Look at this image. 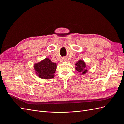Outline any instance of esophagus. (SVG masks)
Segmentation results:
<instances>
[{
    "label": "esophagus",
    "mask_w": 124,
    "mask_h": 124,
    "mask_svg": "<svg viewBox=\"0 0 124 124\" xmlns=\"http://www.w3.org/2000/svg\"><path fill=\"white\" fill-rule=\"evenodd\" d=\"M62 59H63V61H67V58L66 57H63Z\"/></svg>",
    "instance_id": "34e87169"
}]
</instances>
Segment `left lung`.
<instances>
[{
  "mask_svg": "<svg viewBox=\"0 0 124 124\" xmlns=\"http://www.w3.org/2000/svg\"><path fill=\"white\" fill-rule=\"evenodd\" d=\"M76 69L81 74H84L87 72L86 68V64L83 60H79L76 63Z\"/></svg>",
  "mask_w": 124,
  "mask_h": 124,
  "instance_id": "obj_1",
  "label": "left lung"
}]
</instances>
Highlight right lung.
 <instances>
[{
    "label": "right lung",
    "mask_w": 124,
    "mask_h": 124,
    "mask_svg": "<svg viewBox=\"0 0 124 124\" xmlns=\"http://www.w3.org/2000/svg\"><path fill=\"white\" fill-rule=\"evenodd\" d=\"M56 67V63L52 62L48 58H46L40 62L34 65L36 74L40 78L44 79H51L53 78Z\"/></svg>",
    "instance_id": "obj_1"
}]
</instances>
